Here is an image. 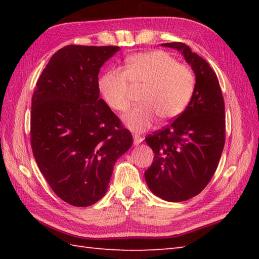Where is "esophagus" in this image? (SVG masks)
<instances>
[{
  "instance_id": "34e87169",
  "label": "esophagus",
  "mask_w": 259,
  "mask_h": 259,
  "mask_svg": "<svg viewBox=\"0 0 259 259\" xmlns=\"http://www.w3.org/2000/svg\"><path fill=\"white\" fill-rule=\"evenodd\" d=\"M142 140H144V139H142L141 137H139V136H134V144H135L136 146H138L139 144H141Z\"/></svg>"
}]
</instances>
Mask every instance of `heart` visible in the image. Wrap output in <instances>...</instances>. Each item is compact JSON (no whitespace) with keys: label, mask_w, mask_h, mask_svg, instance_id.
Returning a JSON list of instances; mask_svg holds the SVG:
<instances>
[{"label":"heart","mask_w":259,"mask_h":259,"mask_svg":"<svg viewBox=\"0 0 259 259\" xmlns=\"http://www.w3.org/2000/svg\"><path fill=\"white\" fill-rule=\"evenodd\" d=\"M192 71L163 51H148L126 59L124 71L110 69L98 80L99 92L107 106L125 111L130 106V85L144 88L140 106L123 115L125 125L135 133L150 129L159 117L177 118L185 111L195 90Z\"/></svg>","instance_id":"1"}]
</instances>
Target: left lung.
Listing matches in <instances>:
<instances>
[{
  "label": "left lung",
  "instance_id": "obj_1",
  "mask_svg": "<svg viewBox=\"0 0 259 259\" xmlns=\"http://www.w3.org/2000/svg\"><path fill=\"white\" fill-rule=\"evenodd\" d=\"M161 46L181 53L196 84L185 111L145 139L155 153L145 179L152 194L179 202L199 194L216 171L225 145V103L217 75L206 60L185 43Z\"/></svg>",
  "mask_w": 259,
  "mask_h": 259
}]
</instances>
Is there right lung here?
<instances>
[{"label":"right lung","mask_w":259,"mask_h":259,"mask_svg":"<svg viewBox=\"0 0 259 259\" xmlns=\"http://www.w3.org/2000/svg\"><path fill=\"white\" fill-rule=\"evenodd\" d=\"M119 47L67 46L54 53L32 97L31 145L57 196L88 207L106 195L133 136L100 99L98 74Z\"/></svg>","instance_id":"right-lung-1"}]
</instances>
